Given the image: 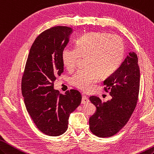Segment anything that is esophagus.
Listing matches in <instances>:
<instances>
[{"label": "esophagus", "instance_id": "34e87169", "mask_svg": "<svg viewBox=\"0 0 154 154\" xmlns=\"http://www.w3.org/2000/svg\"><path fill=\"white\" fill-rule=\"evenodd\" d=\"M89 103V100L86 96L83 95L82 98V104H86Z\"/></svg>", "mask_w": 154, "mask_h": 154}]
</instances>
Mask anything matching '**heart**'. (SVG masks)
<instances>
[{
  "label": "heart",
  "mask_w": 154,
  "mask_h": 154,
  "mask_svg": "<svg viewBox=\"0 0 154 154\" xmlns=\"http://www.w3.org/2000/svg\"><path fill=\"white\" fill-rule=\"evenodd\" d=\"M125 56V43L121 37L107 32L87 33L76 39L75 47L63 50L62 61L68 70H73L81 57L86 68L70 78L73 86L91 91L100 76L108 77L118 69Z\"/></svg>",
  "instance_id": "1"
}]
</instances>
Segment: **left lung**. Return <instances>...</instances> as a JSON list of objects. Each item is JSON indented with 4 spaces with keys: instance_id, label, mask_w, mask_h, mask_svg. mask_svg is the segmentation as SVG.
Here are the masks:
<instances>
[{
    "instance_id": "left-lung-1",
    "label": "left lung",
    "mask_w": 154,
    "mask_h": 154,
    "mask_svg": "<svg viewBox=\"0 0 154 154\" xmlns=\"http://www.w3.org/2000/svg\"><path fill=\"white\" fill-rule=\"evenodd\" d=\"M140 77L137 54L131 52L118 69L103 82L104 90L109 91L111 100L102 103L97 96L90 97L97 109L89 120L94 134L111 137L127 123L137 103Z\"/></svg>"
}]
</instances>
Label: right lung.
Wrapping results in <instances>:
<instances>
[{
    "label": "right lung",
    "mask_w": 154,
    "mask_h": 154,
    "mask_svg": "<svg viewBox=\"0 0 154 154\" xmlns=\"http://www.w3.org/2000/svg\"><path fill=\"white\" fill-rule=\"evenodd\" d=\"M72 29L55 26L44 31L34 41L22 79V93L27 111L43 134L58 136L68 128V119L81 103L78 91L65 94L54 90L57 76L63 72L62 52Z\"/></svg>",
    "instance_id": "obj_1"
}]
</instances>
